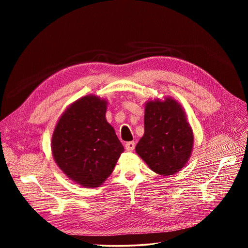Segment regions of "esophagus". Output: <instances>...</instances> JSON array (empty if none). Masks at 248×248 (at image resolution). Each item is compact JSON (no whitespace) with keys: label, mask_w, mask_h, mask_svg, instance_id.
<instances>
[{"label":"esophagus","mask_w":248,"mask_h":248,"mask_svg":"<svg viewBox=\"0 0 248 248\" xmlns=\"http://www.w3.org/2000/svg\"><path fill=\"white\" fill-rule=\"evenodd\" d=\"M134 147H136V142L134 141H128V142H126V145H125V149L127 150V151H133Z\"/></svg>","instance_id":"1"}]
</instances>
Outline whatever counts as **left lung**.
I'll return each mask as SVG.
<instances>
[{
	"label": "left lung",
	"mask_w": 248,
	"mask_h": 248,
	"mask_svg": "<svg viewBox=\"0 0 248 248\" xmlns=\"http://www.w3.org/2000/svg\"><path fill=\"white\" fill-rule=\"evenodd\" d=\"M144 122L145 133L136 147L138 155L156 174H177L193 148V132L184 108L171 97L148 100Z\"/></svg>",
	"instance_id": "8db88e82"
}]
</instances>
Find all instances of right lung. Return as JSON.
I'll return each instance as SVG.
<instances>
[{
  "mask_svg": "<svg viewBox=\"0 0 248 248\" xmlns=\"http://www.w3.org/2000/svg\"><path fill=\"white\" fill-rule=\"evenodd\" d=\"M108 100L87 95L71 103L51 137L52 157L82 187H99L110 176L124 147L106 118Z\"/></svg>",
  "mask_w": 248,
  "mask_h": 248,
  "instance_id": "obj_1",
  "label": "right lung"
}]
</instances>
